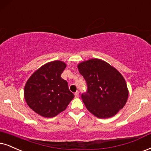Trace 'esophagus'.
<instances>
[{
	"label": "esophagus",
	"mask_w": 151,
	"mask_h": 151,
	"mask_svg": "<svg viewBox=\"0 0 151 151\" xmlns=\"http://www.w3.org/2000/svg\"><path fill=\"white\" fill-rule=\"evenodd\" d=\"M79 91H77V92H75V93H74V96H75V98H78V97H79Z\"/></svg>",
	"instance_id": "esophagus-1"
}]
</instances>
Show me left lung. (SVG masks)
I'll use <instances>...</instances> for the list:
<instances>
[{
    "label": "left lung",
    "mask_w": 151,
    "mask_h": 151,
    "mask_svg": "<svg viewBox=\"0 0 151 151\" xmlns=\"http://www.w3.org/2000/svg\"><path fill=\"white\" fill-rule=\"evenodd\" d=\"M77 67L87 83V91L81 95L87 109L100 118L115 116L128 98V89L122 74L98 58L81 62Z\"/></svg>",
    "instance_id": "1"
}]
</instances>
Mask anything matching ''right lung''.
Instances as JSON below:
<instances>
[{"instance_id":"add662e5","label":"right lung","mask_w":151,"mask_h":151,"mask_svg":"<svg viewBox=\"0 0 151 151\" xmlns=\"http://www.w3.org/2000/svg\"><path fill=\"white\" fill-rule=\"evenodd\" d=\"M66 64L54 60L44 65L30 76L24 88L29 107L45 118L54 117L67 108L74 98L61 74Z\"/></svg>"}]
</instances>
